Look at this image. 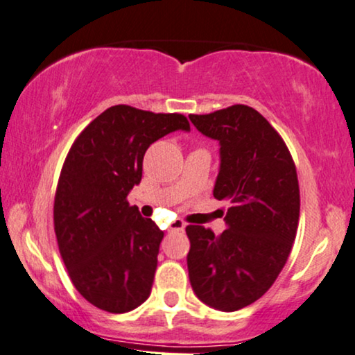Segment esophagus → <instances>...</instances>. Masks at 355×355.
Here are the masks:
<instances>
[{"label": "esophagus", "instance_id": "1", "mask_svg": "<svg viewBox=\"0 0 355 355\" xmlns=\"http://www.w3.org/2000/svg\"><path fill=\"white\" fill-rule=\"evenodd\" d=\"M183 230H185V223L180 221V219H177V221L170 224V231H183Z\"/></svg>", "mask_w": 355, "mask_h": 355}]
</instances>
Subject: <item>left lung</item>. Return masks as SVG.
I'll use <instances>...</instances> for the list:
<instances>
[{
    "label": "left lung",
    "instance_id": "1",
    "mask_svg": "<svg viewBox=\"0 0 355 355\" xmlns=\"http://www.w3.org/2000/svg\"><path fill=\"white\" fill-rule=\"evenodd\" d=\"M190 121L219 142L213 195L231 206L221 236L187 226L188 277L205 304L237 311L270 288L288 259L300 218L297 168L284 139L254 107L234 105Z\"/></svg>",
    "mask_w": 355,
    "mask_h": 355
}]
</instances>
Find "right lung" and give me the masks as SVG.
Segmentation results:
<instances>
[{"label":"right lung","mask_w":355,"mask_h":355,"mask_svg":"<svg viewBox=\"0 0 355 355\" xmlns=\"http://www.w3.org/2000/svg\"><path fill=\"white\" fill-rule=\"evenodd\" d=\"M190 131L183 114L116 105L73 142L58 178L53 227L80 295L107 313H128L149 298L164 232L129 206L150 144Z\"/></svg>","instance_id":"1"}]
</instances>
